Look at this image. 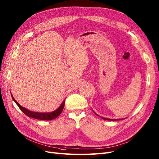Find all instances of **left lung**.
<instances>
[{
	"instance_id": "left-lung-1",
	"label": "left lung",
	"mask_w": 159,
	"mask_h": 159,
	"mask_svg": "<svg viewBox=\"0 0 159 159\" xmlns=\"http://www.w3.org/2000/svg\"><path fill=\"white\" fill-rule=\"evenodd\" d=\"M97 116H98V114H95ZM101 118H102V117H101ZM103 120H110V121H114V120H115V121H116V120H112V119H107V118H102Z\"/></svg>"
}]
</instances>
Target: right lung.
I'll list each match as a JSON object with an SVG mask.
<instances>
[{
    "mask_svg": "<svg viewBox=\"0 0 159 159\" xmlns=\"http://www.w3.org/2000/svg\"><path fill=\"white\" fill-rule=\"evenodd\" d=\"M11 98L14 101V102L16 103L17 105L19 107L20 110L28 117H30V118H34V119H37V120H54L61 113L62 110L64 107L65 105V99L64 101L61 103V105L57 108L56 110L52 112H47V113H42V112H32L30 111V110L26 109L24 107H23L21 105H20L19 103L16 101V99L13 98V95H11Z\"/></svg>",
    "mask_w": 159,
    "mask_h": 159,
    "instance_id": "right-lung-1",
    "label": "right lung"
}]
</instances>
